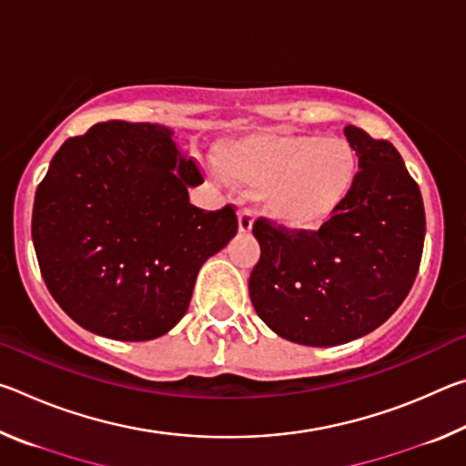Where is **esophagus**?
Returning <instances> with one entry per match:
<instances>
[{
  "label": "esophagus",
  "instance_id": "esophagus-1",
  "mask_svg": "<svg viewBox=\"0 0 466 466\" xmlns=\"http://www.w3.org/2000/svg\"><path fill=\"white\" fill-rule=\"evenodd\" d=\"M252 211L250 209H242L238 214V232L240 234H250L252 232Z\"/></svg>",
  "mask_w": 466,
  "mask_h": 466
}]
</instances>
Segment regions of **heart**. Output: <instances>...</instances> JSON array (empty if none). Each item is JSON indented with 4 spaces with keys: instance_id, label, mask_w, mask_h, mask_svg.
I'll list each match as a JSON object with an SVG mask.
<instances>
[{
    "instance_id": "b5f03b06",
    "label": "heart",
    "mask_w": 466,
    "mask_h": 466,
    "mask_svg": "<svg viewBox=\"0 0 466 466\" xmlns=\"http://www.w3.org/2000/svg\"><path fill=\"white\" fill-rule=\"evenodd\" d=\"M234 183L263 188V208L288 230H317L333 218L356 185L358 152L345 137L255 131L216 149Z\"/></svg>"
}]
</instances>
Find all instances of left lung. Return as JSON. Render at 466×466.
<instances>
[{"label": "left lung", "instance_id": "1", "mask_svg": "<svg viewBox=\"0 0 466 466\" xmlns=\"http://www.w3.org/2000/svg\"><path fill=\"white\" fill-rule=\"evenodd\" d=\"M360 172L350 197L317 232L286 230L258 218L261 258L250 302L273 333L299 345L360 339L403 304L420 269L425 211L415 180L390 141L347 125Z\"/></svg>", "mask_w": 466, "mask_h": 466}]
</instances>
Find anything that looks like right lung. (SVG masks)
Segmentation results:
<instances>
[{
    "instance_id": "add662e5",
    "label": "right lung",
    "mask_w": 466,
    "mask_h": 466,
    "mask_svg": "<svg viewBox=\"0 0 466 466\" xmlns=\"http://www.w3.org/2000/svg\"><path fill=\"white\" fill-rule=\"evenodd\" d=\"M157 123H98L69 137L38 185L33 242L63 312L116 341L162 337L185 317L201 265L238 230L232 205L188 201L197 164Z\"/></svg>"
}]
</instances>
